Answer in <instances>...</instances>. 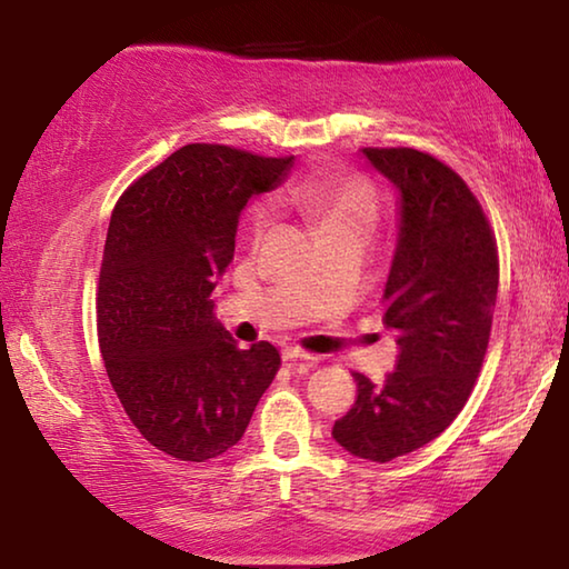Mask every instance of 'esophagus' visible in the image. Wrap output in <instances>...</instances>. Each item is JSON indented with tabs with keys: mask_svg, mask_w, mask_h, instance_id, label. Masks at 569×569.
<instances>
[{
	"mask_svg": "<svg viewBox=\"0 0 569 569\" xmlns=\"http://www.w3.org/2000/svg\"><path fill=\"white\" fill-rule=\"evenodd\" d=\"M283 361H288V363L303 361L308 366H313L316 363V356L313 353H306L301 349H296V346H286V349H283Z\"/></svg>",
	"mask_w": 569,
	"mask_h": 569,
	"instance_id": "1",
	"label": "esophagus"
}]
</instances>
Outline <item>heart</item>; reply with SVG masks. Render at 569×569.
<instances>
[{"instance_id":"obj_1","label":"heart","mask_w":569,"mask_h":569,"mask_svg":"<svg viewBox=\"0 0 569 569\" xmlns=\"http://www.w3.org/2000/svg\"><path fill=\"white\" fill-rule=\"evenodd\" d=\"M288 200L311 218L321 238L346 233V230H373L379 216V198L361 178L316 176L288 190ZM271 226V210L258 208L253 230L261 236Z\"/></svg>"}]
</instances>
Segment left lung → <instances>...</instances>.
I'll list each match as a JSON object with an SVG mask.
<instances>
[{
	"instance_id": "left-lung-1",
	"label": "left lung",
	"mask_w": 569,
	"mask_h": 569,
	"mask_svg": "<svg viewBox=\"0 0 569 569\" xmlns=\"http://www.w3.org/2000/svg\"><path fill=\"white\" fill-rule=\"evenodd\" d=\"M397 190V246L383 323L397 331V371L353 373L359 397L331 437L349 455L391 461L437 439L465 407L485 361L497 303L492 230L455 170L413 148H363Z\"/></svg>"
}]
</instances>
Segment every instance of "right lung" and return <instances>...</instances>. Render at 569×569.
I'll return each instance as SVG.
<instances>
[{
    "label": "right lung",
    "mask_w": 569,
    "mask_h": 569,
    "mask_svg": "<svg viewBox=\"0 0 569 569\" xmlns=\"http://www.w3.org/2000/svg\"><path fill=\"white\" fill-rule=\"evenodd\" d=\"M293 158L186 146L122 192L100 268L98 336L124 413L152 447L208 461L236 447L281 353L238 349L210 293L233 261L240 210Z\"/></svg>",
    "instance_id": "add662e5"
}]
</instances>
